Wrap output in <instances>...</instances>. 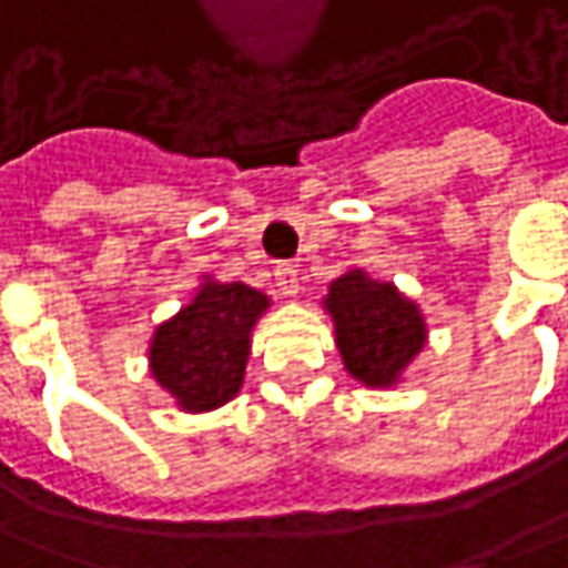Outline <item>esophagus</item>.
I'll use <instances>...</instances> for the list:
<instances>
[{"instance_id": "obj_1", "label": "esophagus", "mask_w": 568, "mask_h": 568, "mask_svg": "<svg viewBox=\"0 0 568 568\" xmlns=\"http://www.w3.org/2000/svg\"><path fill=\"white\" fill-rule=\"evenodd\" d=\"M273 276H276V288L283 292L285 297H295L297 295V271L295 264H288V261H283V264H276V271H273Z\"/></svg>"}]
</instances>
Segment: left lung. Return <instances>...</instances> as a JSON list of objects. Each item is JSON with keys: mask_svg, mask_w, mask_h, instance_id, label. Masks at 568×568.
<instances>
[{"mask_svg": "<svg viewBox=\"0 0 568 568\" xmlns=\"http://www.w3.org/2000/svg\"><path fill=\"white\" fill-rule=\"evenodd\" d=\"M323 307L335 325L344 368L375 390L399 384L408 363L427 344L422 307L394 283L372 280L363 267L341 273L328 285Z\"/></svg>", "mask_w": 568, "mask_h": 568, "instance_id": "1", "label": "left lung"}]
</instances>
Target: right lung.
Wrapping results in <instances>:
<instances>
[{
    "instance_id": "obj_1",
    "label": "right lung",
    "mask_w": 568,
    "mask_h": 568,
    "mask_svg": "<svg viewBox=\"0 0 568 568\" xmlns=\"http://www.w3.org/2000/svg\"><path fill=\"white\" fill-rule=\"evenodd\" d=\"M271 297L243 283L202 276L190 304L156 325L150 338V375L174 406L212 412L240 394L252 353V328Z\"/></svg>"
}]
</instances>
